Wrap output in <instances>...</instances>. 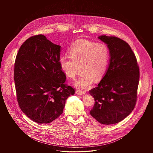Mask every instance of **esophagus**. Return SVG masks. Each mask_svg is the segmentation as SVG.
I'll use <instances>...</instances> for the list:
<instances>
[{
	"mask_svg": "<svg viewBox=\"0 0 153 153\" xmlns=\"http://www.w3.org/2000/svg\"><path fill=\"white\" fill-rule=\"evenodd\" d=\"M76 94H77V95H85V92H84V91H80V90H77V91H76Z\"/></svg>",
	"mask_w": 153,
	"mask_h": 153,
	"instance_id": "34e87169",
	"label": "esophagus"
}]
</instances>
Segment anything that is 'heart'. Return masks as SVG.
I'll return each mask as SVG.
<instances>
[{"label": "heart", "mask_w": 153, "mask_h": 153, "mask_svg": "<svg viewBox=\"0 0 153 153\" xmlns=\"http://www.w3.org/2000/svg\"><path fill=\"white\" fill-rule=\"evenodd\" d=\"M68 56H62L59 62L66 75L74 79L80 72V77L74 82V86L85 89L94 82L102 80L107 70L109 51L105 44L88 40L76 41L69 49Z\"/></svg>", "instance_id": "b5f03b06"}]
</instances>
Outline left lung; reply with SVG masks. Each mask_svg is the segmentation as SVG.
Segmentation results:
<instances>
[{"label": "left lung", "instance_id": "1", "mask_svg": "<svg viewBox=\"0 0 153 153\" xmlns=\"http://www.w3.org/2000/svg\"><path fill=\"white\" fill-rule=\"evenodd\" d=\"M99 39L107 45L109 65L97 86L89 91L95 99L92 117L102 124H113L126 118L134 108L139 80L137 58L123 40L105 35Z\"/></svg>", "mask_w": 153, "mask_h": 153}]
</instances>
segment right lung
<instances>
[{
	"mask_svg": "<svg viewBox=\"0 0 153 153\" xmlns=\"http://www.w3.org/2000/svg\"><path fill=\"white\" fill-rule=\"evenodd\" d=\"M61 49L39 34L25 41L16 57L17 101L22 112L38 123H49L59 117L66 99L75 92L65 84L59 62Z\"/></svg>",
	"mask_w": 153,
	"mask_h": 153,
	"instance_id": "add662e5",
	"label": "right lung"
}]
</instances>
